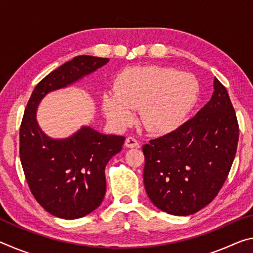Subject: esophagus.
Wrapping results in <instances>:
<instances>
[{
  "label": "esophagus",
  "mask_w": 253,
  "mask_h": 253,
  "mask_svg": "<svg viewBox=\"0 0 253 253\" xmlns=\"http://www.w3.org/2000/svg\"><path fill=\"white\" fill-rule=\"evenodd\" d=\"M125 146L128 148H137L139 147V144L137 142V139L134 138V137H127L125 140Z\"/></svg>",
  "instance_id": "34e87169"
}]
</instances>
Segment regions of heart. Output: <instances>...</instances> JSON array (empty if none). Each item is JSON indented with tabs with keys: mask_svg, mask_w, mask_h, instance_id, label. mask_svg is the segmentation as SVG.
Wrapping results in <instances>:
<instances>
[{
	"mask_svg": "<svg viewBox=\"0 0 253 253\" xmlns=\"http://www.w3.org/2000/svg\"><path fill=\"white\" fill-rule=\"evenodd\" d=\"M115 92L102 95V108L111 124L125 128L139 109L140 123L153 134L176 129L193 109L199 97L194 76L173 68L139 66L124 69L115 80Z\"/></svg>",
	"mask_w": 253,
	"mask_h": 253,
	"instance_id": "b5f03b06",
	"label": "heart"
}]
</instances>
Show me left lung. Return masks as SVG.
I'll list each match as a JSON object with an SVG mask.
<instances>
[{
	"label": "left lung",
	"mask_w": 253,
	"mask_h": 253,
	"mask_svg": "<svg viewBox=\"0 0 253 253\" xmlns=\"http://www.w3.org/2000/svg\"><path fill=\"white\" fill-rule=\"evenodd\" d=\"M238 139L229 93L214 78L211 100L193 118L143 146L144 185L153 204L178 216L207 207L228 177Z\"/></svg>",
	"instance_id": "left-lung-1"
}]
</instances>
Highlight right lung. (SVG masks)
<instances>
[{"instance_id": "right-lung-1", "label": "right lung", "mask_w": 253, "mask_h": 253, "mask_svg": "<svg viewBox=\"0 0 253 253\" xmlns=\"http://www.w3.org/2000/svg\"><path fill=\"white\" fill-rule=\"evenodd\" d=\"M108 58L78 55L36 85L20 127V160L30 191L46 212L66 220L99 207L106 193L105 168L122 151L125 137L104 135L89 126L53 139L38 125L36 113L46 93L76 83L105 66Z\"/></svg>"}]
</instances>
